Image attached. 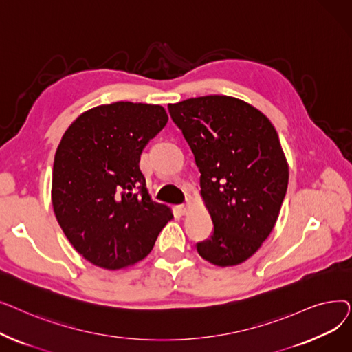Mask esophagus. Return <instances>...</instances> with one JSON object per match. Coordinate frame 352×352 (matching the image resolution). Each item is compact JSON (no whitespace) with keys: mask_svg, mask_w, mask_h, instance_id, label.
<instances>
[{"mask_svg":"<svg viewBox=\"0 0 352 352\" xmlns=\"http://www.w3.org/2000/svg\"><path fill=\"white\" fill-rule=\"evenodd\" d=\"M177 210L181 215H186V214H188L190 204H188V202H186V204H179V206H177Z\"/></svg>","mask_w":352,"mask_h":352,"instance_id":"1","label":"esophagus"}]
</instances>
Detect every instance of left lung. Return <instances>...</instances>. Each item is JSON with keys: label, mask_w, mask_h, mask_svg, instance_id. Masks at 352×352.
Here are the masks:
<instances>
[{"label": "left lung", "mask_w": 352, "mask_h": 352, "mask_svg": "<svg viewBox=\"0 0 352 352\" xmlns=\"http://www.w3.org/2000/svg\"><path fill=\"white\" fill-rule=\"evenodd\" d=\"M201 173V197L214 231L197 244L218 267L247 261L271 234L288 187V164L271 121L228 96L168 104Z\"/></svg>", "instance_id": "1"}]
</instances>
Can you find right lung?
Wrapping results in <instances>:
<instances>
[{
    "mask_svg": "<svg viewBox=\"0 0 352 352\" xmlns=\"http://www.w3.org/2000/svg\"><path fill=\"white\" fill-rule=\"evenodd\" d=\"M168 121L161 105L113 102L74 121L57 148L51 199L68 241L87 261L121 270L151 252L171 208L153 201L144 146Z\"/></svg>",
    "mask_w": 352,
    "mask_h": 352,
    "instance_id": "right-lung-1",
    "label": "right lung"
}]
</instances>
